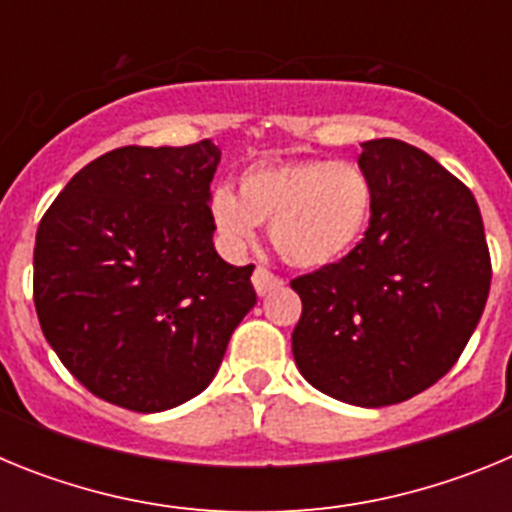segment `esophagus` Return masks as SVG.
<instances>
[{"label":"esophagus","mask_w":512,"mask_h":512,"mask_svg":"<svg viewBox=\"0 0 512 512\" xmlns=\"http://www.w3.org/2000/svg\"><path fill=\"white\" fill-rule=\"evenodd\" d=\"M251 282H253V289H256L261 297L269 295L271 289H277V287H282V284H284L282 279L277 277V274H271V271L264 269V266H256Z\"/></svg>","instance_id":"obj_1"}]
</instances>
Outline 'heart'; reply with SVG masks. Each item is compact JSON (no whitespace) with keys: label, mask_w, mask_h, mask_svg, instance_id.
<instances>
[{"label":"heart","mask_w":512,"mask_h":512,"mask_svg":"<svg viewBox=\"0 0 512 512\" xmlns=\"http://www.w3.org/2000/svg\"><path fill=\"white\" fill-rule=\"evenodd\" d=\"M377 194L359 164L330 158L266 161L238 176V194L217 187L210 220L230 251H246L259 225L279 259L295 269L333 266L369 233Z\"/></svg>","instance_id":"obj_1"}]
</instances>
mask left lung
Instances as JSON below:
<instances>
[{
	"label": "left lung",
	"instance_id": "8db88e82",
	"mask_svg": "<svg viewBox=\"0 0 512 512\" xmlns=\"http://www.w3.org/2000/svg\"><path fill=\"white\" fill-rule=\"evenodd\" d=\"M377 194L351 256L297 277L302 318L292 354L302 377L336 400L382 408L449 372L490 295V251L477 200L405 140L361 143Z\"/></svg>",
	"mask_w": 512,
	"mask_h": 512
}]
</instances>
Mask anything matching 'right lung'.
<instances>
[{
	"instance_id": "1",
	"label": "right lung",
	"mask_w": 512,
	"mask_h": 512,
	"mask_svg": "<svg viewBox=\"0 0 512 512\" xmlns=\"http://www.w3.org/2000/svg\"><path fill=\"white\" fill-rule=\"evenodd\" d=\"M220 148L125 146L74 174L38 225L40 328L92 395L161 413L200 395L256 305L253 266L215 251Z\"/></svg>"
}]
</instances>
